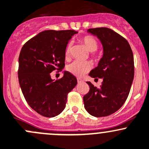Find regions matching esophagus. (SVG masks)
I'll list each match as a JSON object with an SVG mask.
<instances>
[{"label":"esophagus","mask_w":149,"mask_h":149,"mask_svg":"<svg viewBox=\"0 0 149 149\" xmlns=\"http://www.w3.org/2000/svg\"><path fill=\"white\" fill-rule=\"evenodd\" d=\"M77 82L78 83H81V82H83V80L80 78H77Z\"/></svg>","instance_id":"1"}]
</instances>
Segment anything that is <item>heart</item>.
Listing matches in <instances>:
<instances>
[{"mask_svg": "<svg viewBox=\"0 0 149 149\" xmlns=\"http://www.w3.org/2000/svg\"><path fill=\"white\" fill-rule=\"evenodd\" d=\"M82 42L87 48L89 52H93L96 51L98 47V44L97 41L93 37L90 36H85L82 39ZM70 52H71V44H68L65 51L66 58L70 56ZM92 68L91 64L89 62H79V61H74L72 63L69 64L67 67V70L71 74L77 77H81L85 73L88 72Z\"/></svg>", "mask_w": 149, "mask_h": 149, "instance_id": "obj_1", "label": "heart"}]
</instances>
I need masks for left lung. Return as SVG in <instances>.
Returning <instances> with one entry per match:
<instances>
[{
    "label": "left lung",
    "instance_id": "8db88e82",
    "mask_svg": "<svg viewBox=\"0 0 149 149\" xmlns=\"http://www.w3.org/2000/svg\"><path fill=\"white\" fill-rule=\"evenodd\" d=\"M102 45V56L97 67L90 71L91 77L102 78L100 88L90 82V91L83 97L85 110L95 117H104L119 110L126 100L134 77V61L126 39L106 27L89 29Z\"/></svg>",
    "mask_w": 149,
    "mask_h": 149
}]
</instances>
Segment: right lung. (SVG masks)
I'll return each mask as SVG.
<instances>
[{
	"instance_id": "add662e5",
	"label": "right lung",
	"mask_w": 149,
	"mask_h": 149,
	"mask_svg": "<svg viewBox=\"0 0 149 149\" xmlns=\"http://www.w3.org/2000/svg\"><path fill=\"white\" fill-rule=\"evenodd\" d=\"M74 30H47L29 40L18 58V82L29 106L48 118L60 114L66 107L67 94L77 83L67 71L55 81L50 73L64 67L66 47Z\"/></svg>"
}]
</instances>
